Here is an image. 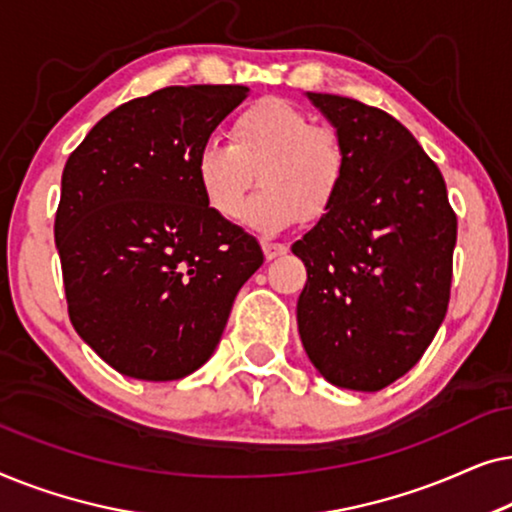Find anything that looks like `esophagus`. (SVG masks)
Returning <instances> with one entry per match:
<instances>
[{
    "label": "esophagus",
    "instance_id": "esophagus-1",
    "mask_svg": "<svg viewBox=\"0 0 512 512\" xmlns=\"http://www.w3.org/2000/svg\"><path fill=\"white\" fill-rule=\"evenodd\" d=\"M286 251H289V247H286V244H282V242H270V240L263 242V254H265V258H268V261H272V258H277V256H284Z\"/></svg>",
    "mask_w": 512,
    "mask_h": 512
}]
</instances>
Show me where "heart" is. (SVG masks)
<instances>
[{"label":"heart","instance_id":"obj_1","mask_svg":"<svg viewBox=\"0 0 512 512\" xmlns=\"http://www.w3.org/2000/svg\"><path fill=\"white\" fill-rule=\"evenodd\" d=\"M347 149L340 132L312 123L310 114L284 97H263L228 125V144L207 142L195 158L200 191L221 219L242 214L258 230H282L300 214L321 219L338 202L347 181Z\"/></svg>","mask_w":512,"mask_h":512}]
</instances>
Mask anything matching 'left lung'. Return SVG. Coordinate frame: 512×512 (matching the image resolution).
<instances>
[{"label":"left lung","instance_id":"obj_1","mask_svg":"<svg viewBox=\"0 0 512 512\" xmlns=\"http://www.w3.org/2000/svg\"><path fill=\"white\" fill-rule=\"evenodd\" d=\"M340 132L347 181L291 251L307 268L298 331L342 389L380 391L422 359L443 324L457 214L410 130L352 97L307 93Z\"/></svg>","mask_w":512,"mask_h":512}]
</instances>
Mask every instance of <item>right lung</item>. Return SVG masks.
<instances>
[{"instance_id":"add662e5","label":"right lung","mask_w":512,"mask_h":512,"mask_svg":"<svg viewBox=\"0 0 512 512\" xmlns=\"http://www.w3.org/2000/svg\"><path fill=\"white\" fill-rule=\"evenodd\" d=\"M247 86H170L109 111L67 158L55 244L69 319L121 375H191L263 251L200 191L195 158Z\"/></svg>"}]
</instances>
